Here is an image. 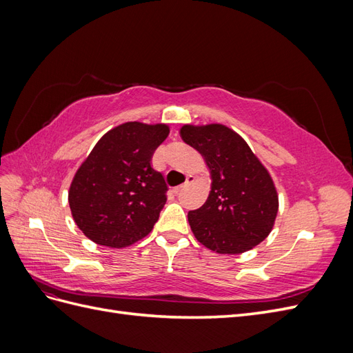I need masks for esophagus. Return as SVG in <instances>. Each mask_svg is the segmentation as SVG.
Listing matches in <instances>:
<instances>
[{"mask_svg":"<svg viewBox=\"0 0 353 353\" xmlns=\"http://www.w3.org/2000/svg\"><path fill=\"white\" fill-rule=\"evenodd\" d=\"M194 179H196V176H193V175H188V176H187V181H185V184H183V185H179V187H176V188H175V193L178 194L181 190H184L185 187H188V185H190L191 183H193V181H194Z\"/></svg>","mask_w":353,"mask_h":353,"instance_id":"obj_1","label":"esophagus"}]
</instances>
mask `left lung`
Returning a JSON list of instances; mask_svg holds the SVG:
<instances>
[{
  "instance_id": "1",
  "label": "left lung",
  "mask_w": 353,
  "mask_h": 353,
  "mask_svg": "<svg viewBox=\"0 0 353 353\" xmlns=\"http://www.w3.org/2000/svg\"><path fill=\"white\" fill-rule=\"evenodd\" d=\"M179 134L205 157L210 170L206 203L188 212L194 237L221 254L253 249L270 236L279 212L270 172L248 143L225 125H184Z\"/></svg>"
}]
</instances>
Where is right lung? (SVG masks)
Segmentation results:
<instances>
[{
    "instance_id": "obj_1",
    "label": "right lung",
    "mask_w": 353,
    "mask_h": 353,
    "mask_svg": "<svg viewBox=\"0 0 353 353\" xmlns=\"http://www.w3.org/2000/svg\"><path fill=\"white\" fill-rule=\"evenodd\" d=\"M168 135L165 123L126 122L94 145L69 188L72 216L90 240L122 249L153 230L168 185L152 157Z\"/></svg>"
}]
</instances>
